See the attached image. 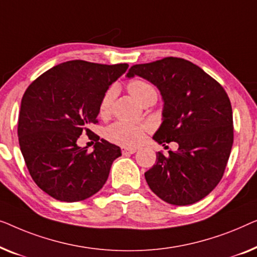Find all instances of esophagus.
I'll use <instances>...</instances> for the list:
<instances>
[{"label": "esophagus", "mask_w": 257, "mask_h": 257, "mask_svg": "<svg viewBox=\"0 0 257 257\" xmlns=\"http://www.w3.org/2000/svg\"><path fill=\"white\" fill-rule=\"evenodd\" d=\"M136 151H137L136 148H127V147L122 148V154L123 155H132V154H135Z\"/></svg>", "instance_id": "34e87169"}]
</instances>
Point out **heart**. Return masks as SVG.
<instances>
[{"label":"heart","instance_id":"obj_1","mask_svg":"<svg viewBox=\"0 0 257 257\" xmlns=\"http://www.w3.org/2000/svg\"><path fill=\"white\" fill-rule=\"evenodd\" d=\"M128 91L132 96L137 102L142 103L150 96H157L156 89L150 82L142 79H135L128 84ZM115 97V88H108L106 93L103 94L102 99L100 101V115L106 116L109 114L111 103H113ZM147 127L144 124L134 123V122L125 121H116L106 129V137L110 142L120 144V146L132 147L137 146L141 143L146 135Z\"/></svg>","mask_w":257,"mask_h":257}]
</instances>
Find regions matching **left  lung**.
Returning a JSON list of instances; mask_svg holds the SVG:
<instances>
[{
  "label": "left lung",
  "mask_w": 257,
  "mask_h": 257,
  "mask_svg": "<svg viewBox=\"0 0 257 257\" xmlns=\"http://www.w3.org/2000/svg\"><path fill=\"white\" fill-rule=\"evenodd\" d=\"M150 81L164 101L160 144L178 143L169 156L157 153L144 173L151 191L171 205L201 200L221 180L233 146V111L221 85L189 60L166 57L134 65L127 73Z\"/></svg>",
  "instance_id": "1"
}]
</instances>
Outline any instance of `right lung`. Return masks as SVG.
<instances>
[{"label":"right lung","instance_id":"add662e5","mask_svg":"<svg viewBox=\"0 0 257 257\" xmlns=\"http://www.w3.org/2000/svg\"><path fill=\"white\" fill-rule=\"evenodd\" d=\"M128 64L70 60L31 82L21 102L19 142L34 182L57 200H85L102 189L114 160L115 144L88 127L97 123L100 101ZM81 133L96 142L93 153L78 147Z\"/></svg>","mask_w":257,"mask_h":257}]
</instances>
